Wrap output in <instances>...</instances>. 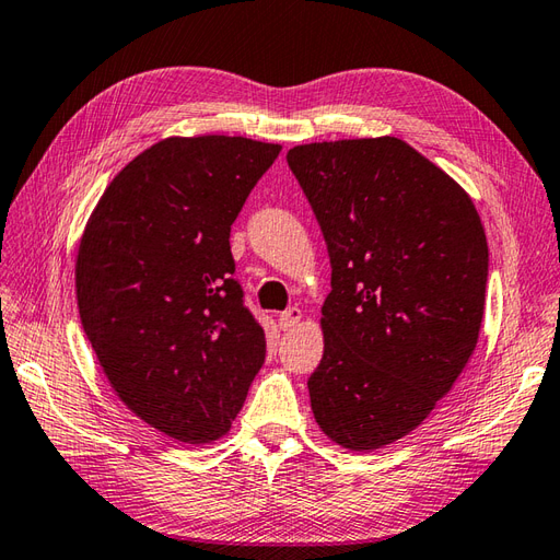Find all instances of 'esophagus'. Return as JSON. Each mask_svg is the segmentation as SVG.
I'll use <instances>...</instances> for the list:
<instances>
[{"label": "esophagus", "instance_id": "esophagus-1", "mask_svg": "<svg viewBox=\"0 0 560 560\" xmlns=\"http://www.w3.org/2000/svg\"><path fill=\"white\" fill-rule=\"evenodd\" d=\"M303 319V310L301 307H289L279 315V329L281 331H291L298 322Z\"/></svg>", "mask_w": 560, "mask_h": 560}]
</instances>
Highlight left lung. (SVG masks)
Wrapping results in <instances>:
<instances>
[{
  "mask_svg": "<svg viewBox=\"0 0 560 560\" xmlns=\"http://www.w3.org/2000/svg\"><path fill=\"white\" fill-rule=\"evenodd\" d=\"M285 162L331 259L312 412L339 446L384 448L427 420L472 355L485 226L456 180L392 136L310 142Z\"/></svg>",
  "mask_w": 560,
  "mask_h": 560,
  "instance_id": "obj_1",
  "label": "left lung"
}]
</instances>
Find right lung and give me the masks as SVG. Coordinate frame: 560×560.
Wrapping results in <instances>:
<instances>
[{"label": "right lung", "instance_id": "1", "mask_svg": "<svg viewBox=\"0 0 560 560\" xmlns=\"http://www.w3.org/2000/svg\"><path fill=\"white\" fill-rule=\"evenodd\" d=\"M279 152L241 136L154 142L114 176L78 245V312L104 374L184 444L229 432L265 362L229 236Z\"/></svg>", "mask_w": 560, "mask_h": 560}]
</instances>
